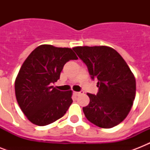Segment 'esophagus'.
<instances>
[{
    "label": "esophagus",
    "mask_w": 150,
    "mask_h": 150,
    "mask_svg": "<svg viewBox=\"0 0 150 150\" xmlns=\"http://www.w3.org/2000/svg\"><path fill=\"white\" fill-rule=\"evenodd\" d=\"M74 93L76 95V96H79V95H80V94H83L84 93V92L83 91H80V92H75Z\"/></svg>",
    "instance_id": "obj_1"
}]
</instances>
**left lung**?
<instances>
[{"mask_svg":"<svg viewBox=\"0 0 150 150\" xmlns=\"http://www.w3.org/2000/svg\"><path fill=\"white\" fill-rule=\"evenodd\" d=\"M73 50L99 88L96 95L87 93L90 101L82 108L85 116L100 128L117 125L127 117L135 100L136 84L130 68L109 47H76Z\"/></svg>","mask_w":150,"mask_h":150,"instance_id":"8db88e82","label":"left lung"}]
</instances>
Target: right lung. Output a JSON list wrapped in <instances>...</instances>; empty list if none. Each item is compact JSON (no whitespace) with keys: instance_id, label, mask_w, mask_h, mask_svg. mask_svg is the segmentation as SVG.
<instances>
[{"instance_id":"1","label":"right lung","mask_w":150,"mask_h":150,"mask_svg":"<svg viewBox=\"0 0 150 150\" xmlns=\"http://www.w3.org/2000/svg\"><path fill=\"white\" fill-rule=\"evenodd\" d=\"M78 57L71 48L40 45L25 59L15 79L20 108L33 124L47 125L65 114L72 103V91L51 86L60 79L64 65Z\"/></svg>"}]
</instances>
